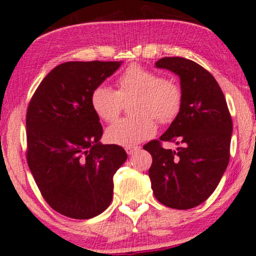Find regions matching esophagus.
<instances>
[{
  "label": "esophagus",
  "instance_id": "obj_1",
  "mask_svg": "<svg viewBox=\"0 0 256 256\" xmlns=\"http://www.w3.org/2000/svg\"><path fill=\"white\" fill-rule=\"evenodd\" d=\"M140 150V147L138 146H129V147H126V152H127L129 156H133L134 153H136L138 150Z\"/></svg>",
  "mask_w": 256,
  "mask_h": 256
}]
</instances>
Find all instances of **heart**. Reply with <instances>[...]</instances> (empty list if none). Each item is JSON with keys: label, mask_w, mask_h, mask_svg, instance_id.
Listing matches in <instances>:
<instances>
[{"label": "heart", "mask_w": 256, "mask_h": 256, "mask_svg": "<svg viewBox=\"0 0 256 256\" xmlns=\"http://www.w3.org/2000/svg\"><path fill=\"white\" fill-rule=\"evenodd\" d=\"M130 100V112L135 116L120 120L106 129V138L112 144L135 146L156 133V118L162 124L174 121L182 106V91L174 82L133 64L120 74L116 91L104 85L94 88L90 104L100 120L114 122L123 104Z\"/></svg>", "instance_id": "b5f03b06"}]
</instances>
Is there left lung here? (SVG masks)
I'll use <instances>...</instances> for the list:
<instances>
[{"mask_svg": "<svg viewBox=\"0 0 256 256\" xmlns=\"http://www.w3.org/2000/svg\"><path fill=\"white\" fill-rule=\"evenodd\" d=\"M156 66L179 76L182 106L159 140L144 146L153 158L148 176L160 203L173 209H191L210 197L226 172L232 116L218 83L197 62L165 56ZM162 140L178 147L176 151L165 150Z\"/></svg>", "mask_w": 256, "mask_h": 256, "instance_id": "1", "label": "left lung"}]
</instances>
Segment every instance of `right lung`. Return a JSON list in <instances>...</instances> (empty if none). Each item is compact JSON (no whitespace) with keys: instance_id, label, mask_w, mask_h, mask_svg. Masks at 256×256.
<instances>
[{"instance_id":"add662e5","label":"right lung","mask_w":256,"mask_h":256,"mask_svg":"<svg viewBox=\"0 0 256 256\" xmlns=\"http://www.w3.org/2000/svg\"><path fill=\"white\" fill-rule=\"evenodd\" d=\"M122 62H68L44 78L27 109V162L44 200L76 220L102 214L112 200L114 174L127 160L118 144L100 142L91 108L94 88Z\"/></svg>"}]
</instances>
